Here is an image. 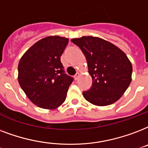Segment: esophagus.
<instances>
[{
  "instance_id": "1",
  "label": "esophagus",
  "mask_w": 148,
  "mask_h": 148,
  "mask_svg": "<svg viewBox=\"0 0 148 148\" xmlns=\"http://www.w3.org/2000/svg\"><path fill=\"white\" fill-rule=\"evenodd\" d=\"M79 73H75V75H74V79H75V80H77L78 79H79Z\"/></svg>"
}]
</instances>
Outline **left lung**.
<instances>
[{
    "instance_id": "obj_1",
    "label": "left lung",
    "mask_w": 148,
    "mask_h": 148,
    "mask_svg": "<svg viewBox=\"0 0 148 148\" xmlns=\"http://www.w3.org/2000/svg\"><path fill=\"white\" fill-rule=\"evenodd\" d=\"M71 42L82 50L86 58L92 86L82 94L87 101L97 106L115 103L131 82L132 65L122 50L97 37L83 36Z\"/></svg>"
}]
</instances>
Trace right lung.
Returning <instances> with one entry per match:
<instances>
[{
	"mask_svg": "<svg viewBox=\"0 0 148 148\" xmlns=\"http://www.w3.org/2000/svg\"><path fill=\"white\" fill-rule=\"evenodd\" d=\"M68 43V38L60 36L42 38L19 62V84L31 101L41 108L56 109L66 100L74 79L65 73L60 59Z\"/></svg>",
	"mask_w": 148,
	"mask_h": 148,
	"instance_id": "add662e5",
	"label": "right lung"
}]
</instances>
